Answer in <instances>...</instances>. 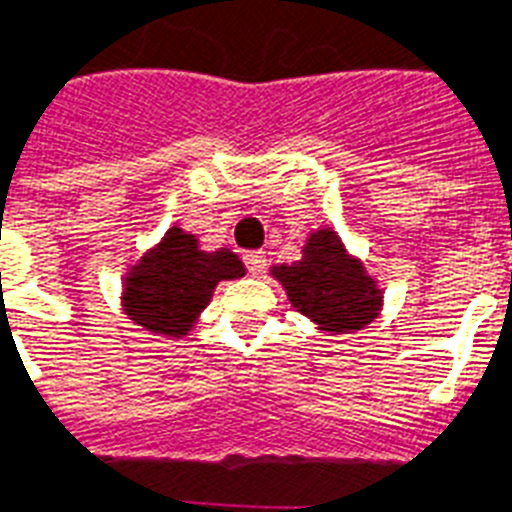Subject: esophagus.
<instances>
[{
    "label": "esophagus",
    "mask_w": 512,
    "mask_h": 512,
    "mask_svg": "<svg viewBox=\"0 0 512 512\" xmlns=\"http://www.w3.org/2000/svg\"><path fill=\"white\" fill-rule=\"evenodd\" d=\"M244 263H247V271L252 273V276H260V273L265 271V263H268V260H265L263 249H252V252L244 255Z\"/></svg>",
    "instance_id": "34e87169"
}]
</instances>
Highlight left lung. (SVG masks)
<instances>
[{
  "mask_svg": "<svg viewBox=\"0 0 512 512\" xmlns=\"http://www.w3.org/2000/svg\"><path fill=\"white\" fill-rule=\"evenodd\" d=\"M273 276L287 289L289 303L324 332L345 335L361 329L380 311V289L358 260H350L335 231H316L303 249V260L276 265Z\"/></svg>",
  "mask_w": 512,
  "mask_h": 512,
  "instance_id": "left-lung-1",
  "label": "left lung"
}]
</instances>
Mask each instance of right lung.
Instances as JSON below:
<instances>
[{
    "instance_id": "1",
    "label": "right lung",
    "mask_w": 512,
    "mask_h": 512,
    "mask_svg": "<svg viewBox=\"0 0 512 512\" xmlns=\"http://www.w3.org/2000/svg\"><path fill=\"white\" fill-rule=\"evenodd\" d=\"M239 276L244 265L233 252H201L196 236L172 228L124 281V311L148 332L183 337L212 300L217 281Z\"/></svg>"
}]
</instances>
